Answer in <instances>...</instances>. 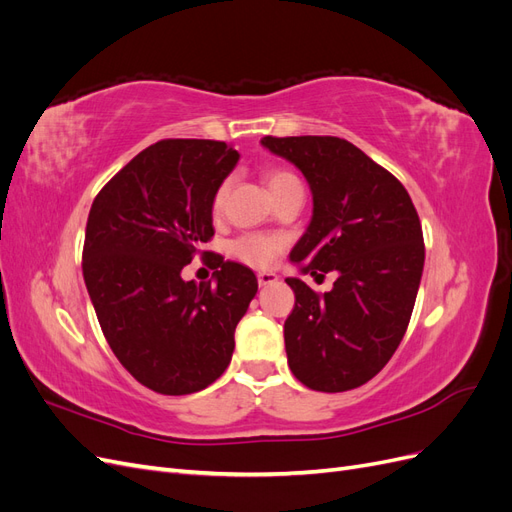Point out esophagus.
Returning <instances> with one entry per match:
<instances>
[{"label": "esophagus", "instance_id": "obj_1", "mask_svg": "<svg viewBox=\"0 0 512 512\" xmlns=\"http://www.w3.org/2000/svg\"><path fill=\"white\" fill-rule=\"evenodd\" d=\"M277 282V275L273 271H260L258 273V284L260 286H271Z\"/></svg>", "mask_w": 512, "mask_h": 512}]
</instances>
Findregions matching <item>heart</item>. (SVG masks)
Returning a JSON list of instances; mask_svg holds the SVG:
<instances>
[{
    "mask_svg": "<svg viewBox=\"0 0 512 512\" xmlns=\"http://www.w3.org/2000/svg\"><path fill=\"white\" fill-rule=\"evenodd\" d=\"M265 181H267V188H269L271 196H277L280 192H284L286 188H290V185H299V179L282 168L267 170ZM228 185H230V181H224L220 188L215 190L213 203H211L213 211H220L224 207ZM280 250H282V239L271 237V235H245L232 243V254L252 267H269L275 260V256L280 254Z\"/></svg>",
    "mask_w": 512,
    "mask_h": 512,
    "instance_id": "obj_1",
    "label": "heart"
}]
</instances>
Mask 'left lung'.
<instances>
[{
    "mask_svg": "<svg viewBox=\"0 0 512 512\" xmlns=\"http://www.w3.org/2000/svg\"><path fill=\"white\" fill-rule=\"evenodd\" d=\"M260 145L297 166L312 190V220L290 262L301 275L337 273L322 297L286 277L288 365L314 391L356 389L389 363L408 329L425 265L421 220L404 185L344 138L265 136Z\"/></svg>",
    "mask_w": 512,
    "mask_h": 512,
    "instance_id": "1",
    "label": "left lung"
}]
</instances>
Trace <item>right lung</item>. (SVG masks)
<instances>
[{
    "label": "right lung",
    "instance_id": "add662e5",
    "mask_svg": "<svg viewBox=\"0 0 512 512\" xmlns=\"http://www.w3.org/2000/svg\"><path fill=\"white\" fill-rule=\"evenodd\" d=\"M239 162L220 141L173 138L138 153L91 205L83 277L119 363L162 395L218 380L258 292L252 269L218 256L209 284L181 271L213 237V194Z\"/></svg>",
    "mask_w": 512,
    "mask_h": 512
}]
</instances>
